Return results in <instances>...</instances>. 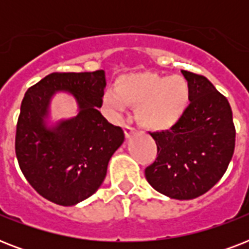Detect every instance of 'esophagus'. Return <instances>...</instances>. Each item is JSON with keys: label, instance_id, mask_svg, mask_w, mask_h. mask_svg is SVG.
<instances>
[{"label": "esophagus", "instance_id": "esophagus-1", "mask_svg": "<svg viewBox=\"0 0 249 249\" xmlns=\"http://www.w3.org/2000/svg\"><path fill=\"white\" fill-rule=\"evenodd\" d=\"M124 133H125V137H126V138H130V137L136 134V129L133 128V126H129V125H125Z\"/></svg>", "mask_w": 249, "mask_h": 249}]
</instances>
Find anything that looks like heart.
<instances>
[{
    "instance_id": "1",
    "label": "heart",
    "mask_w": 249,
    "mask_h": 249,
    "mask_svg": "<svg viewBox=\"0 0 249 249\" xmlns=\"http://www.w3.org/2000/svg\"><path fill=\"white\" fill-rule=\"evenodd\" d=\"M190 85L182 76L138 72L120 76L115 90H107L103 105L117 115L126 106L136 107V119L143 128L161 132L173 128L190 105Z\"/></svg>"
}]
</instances>
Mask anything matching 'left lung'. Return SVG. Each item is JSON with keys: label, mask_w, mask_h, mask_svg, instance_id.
<instances>
[{"label": "left lung", "mask_w": 249, "mask_h": 249, "mask_svg": "<svg viewBox=\"0 0 249 249\" xmlns=\"http://www.w3.org/2000/svg\"><path fill=\"white\" fill-rule=\"evenodd\" d=\"M190 85L185 116L169 130L150 133L158 158L144 170L150 185L163 195L190 200L220 181L235 148L230 103L207 77L182 71Z\"/></svg>", "instance_id": "1"}]
</instances>
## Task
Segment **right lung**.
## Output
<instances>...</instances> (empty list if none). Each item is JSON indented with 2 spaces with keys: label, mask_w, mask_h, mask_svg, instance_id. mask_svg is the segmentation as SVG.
<instances>
[{
  "label": "right lung",
  "mask_w": 249,
  "mask_h": 249,
  "mask_svg": "<svg viewBox=\"0 0 249 249\" xmlns=\"http://www.w3.org/2000/svg\"><path fill=\"white\" fill-rule=\"evenodd\" d=\"M105 71L54 72L31 86L20 106L15 154L29 185L55 204L75 205L91 196L105 181L113 152L124 142L120 126L98 108L105 94ZM56 91L72 93L75 118L49 127L50 102Z\"/></svg>",
  "instance_id": "1"
}]
</instances>
